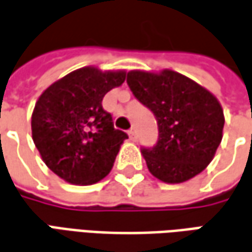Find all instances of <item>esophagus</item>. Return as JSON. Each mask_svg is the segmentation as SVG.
Listing matches in <instances>:
<instances>
[{
	"label": "esophagus",
	"mask_w": 252,
	"mask_h": 252,
	"mask_svg": "<svg viewBox=\"0 0 252 252\" xmlns=\"http://www.w3.org/2000/svg\"><path fill=\"white\" fill-rule=\"evenodd\" d=\"M129 137H130V140H133V141H136V140H137L136 129H130V130H129Z\"/></svg>",
	"instance_id": "esophagus-1"
}]
</instances>
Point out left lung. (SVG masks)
<instances>
[{
    "instance_id": "obj_1",
    "label": "left lung",
    "mask_w": 252,
    "mask_h": 252,
    "mask_svg": "<svg viewBox=\"0 0 252 252\" xmlns=\"http://www.w3.org/2000/svg\"><path fill=\"white\" fill-rule=\"evenodd\" d=\"M126 82L152 111L159 136L141 148L149 171L167 184L190 180L207 167L222 140L223 111L209 90L176 71H130Z\"/></svg>"
}]
</instances>
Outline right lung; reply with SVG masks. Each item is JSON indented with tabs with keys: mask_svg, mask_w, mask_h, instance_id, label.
<instances>
[{
	"mask_svg": "<svg viewBox=\"0 0 252 252\" xmlns=\"http://www.w3.org/2000/svg\"><path fill=\"white\" fill-rule=\"evenodd\" d=\"M125 78V71L83 67L50 85L38 98L31 116L32 140L45 164L64 181L92 185L112 169L127 134L114 127L101 103Z\"/></svg>",
	"mask_w": 252,
	"mask_h": 252,
	"instance_id": "obj_1",
	"label": "right lung"
}]
</instances>
